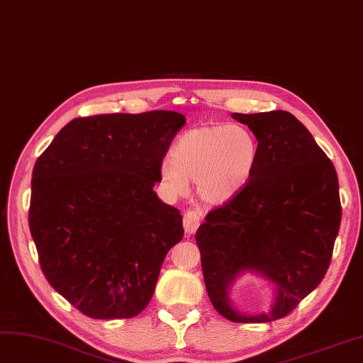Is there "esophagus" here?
<instances>
[{"label":"esophagus","instance_id":"obj_1","mask_svg":"<svg viewBox=\"0 0 363 363\" xmlns=\"http://www.w3.org/2000/svg\"><path fill=\"white\" fill-rule=\"evenodd\" d=\"M203 218V213L199 211V209H189V211L184 213V229L186 232V235H191V233L196 232V229L201 225V221Z\"/></svg>","mask_w":363,"mask_h":363}]
</instances>
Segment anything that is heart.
Instances as JSON below:
<instances>
[{"label":"heart","instance_id":"1","mask_svg":"<svg viewBox=\"0 0 363 363\" xmlns=\"http://www.w3.org/2000/svg\"><path fill=\"white\" fill-rule=\"evenodd\" d=\"M259 157L256 137L240 125H205L184 133L161 164V177L174 193L189 181L208 205H225L250 182Z\"/></svg>","mask_w":363,"mask_h":363}]
</instances>
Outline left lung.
Segmentation results:
<instances>
[{
    "label": "left lung",
    "instance_id": "1",
    "mask_svg": "<svg viewBox=\"0 0 363 363\" xmlns=\"http://www.w3.org/2000/svg\"><path fill=\"white\" fill-rule=\"evenodd\" d=\"M232 118L258 140V162L247 186L208 213L196 242L216 311L233 323H268L286 317L330 265L342 216L337 174L291 113H232ZM245 271L277 286L270 313L245 315L231 306L228 288Z\"/></svg>",
    "mask_w": 363,
    "mask_h": 363
}]
</instances>
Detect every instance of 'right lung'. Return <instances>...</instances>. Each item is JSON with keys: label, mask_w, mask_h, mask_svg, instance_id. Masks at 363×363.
<instances>
[{"label": "right lung", "mask_w": 363, "mask_h": 363, "mask_svg": "<svg viewBox=\"0 0 363 363\" xmlns=\"http://www.w3.org/2000/svg\"><path fill=\"white\" fill-rule=\"evenodd\" d=\"M177 111L69 122L33 169L28 223L50 285L90 318H133L154 296L182 216L154 186Z\"/></svg>", "instance_id": "obj_1"}]
</instances>
